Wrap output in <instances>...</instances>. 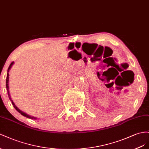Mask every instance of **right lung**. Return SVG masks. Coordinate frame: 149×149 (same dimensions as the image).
<instances>
[{
	"mask_svg": "<svg viewBox=\"0 0 149 149\" xmlns=\"http://www.w3.org/2000/svg\"><path fill=\"white\" fill-rule=\"evenodd\" d=\"M14 62H12L10 64V65H9V67H8V70H7V78H6V88H7V93H8V98H9V99L12 101V105H14V108L17 110V111L19 112V113H20V114L21 115H22L23 116H24V117H27V118H33V119H36V117H31V116H29V115H27V114H26L25 113H24V112H23L22 111H21V110H20V109H19L17 107H16V105H15V104L14 103V102L12 101V100L11 99V97H10V94H9V91H8V79H9V77H8V75H9V74H8V72H9V70H10V68H11V67H12V65L14 64Z\"/></svg>",
	"mask_w": 149,
	"mask_h": 149,
	"instance_id": "obj_1",
	"label": "right lung"
}]
</instances>
